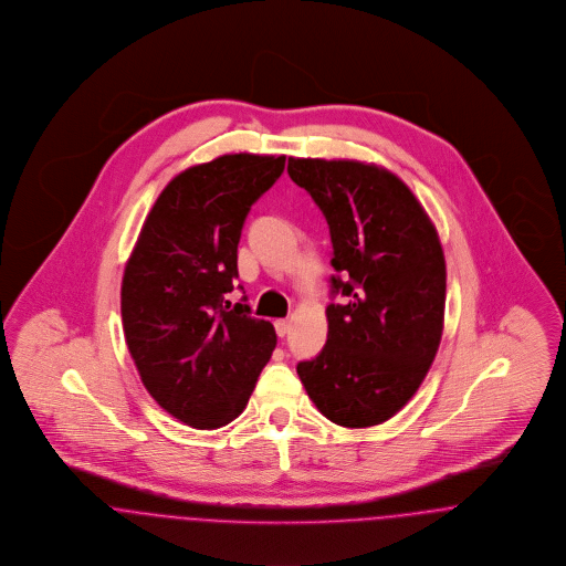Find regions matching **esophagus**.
<instances>
[{
	"instance_id": "esophagus-1",
	"label": "esophagus",
	"mask_w": 566,
	"mask_h": 566,
	"mask_svg": "<svg viewBox=\"0 0 566 566\" xmlns=\"http://www.w3.org/2000/svg\"><path fill=\"white\" fill-rule=\"evenodd\" d=\"M274 329H276V334L283 338V336L290 332V322H287V319H276V322H274Z\"/></svg>"
}]
</instances>
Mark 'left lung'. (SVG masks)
Listing matches in <instances>:
<instances>
[{"instance_id":"1","label":"left lung","mask_w":566,"mask_h":566,"mask_svg":"<svg viewBox=\"0 0 566 566\" xmlns=\"http://www.w3.org/2000/svg\"><path fill=\"white\" fill-rule=\"evenodd\" d=\"M287 172L322 209L332 296L322 354L297 377L324 416L368 428L396 416L437 356L446 319L443 247L413 191L375 164L290 157Z\"/></svg>"}]
</instances>
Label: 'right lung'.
Here are the masks:
<instances>
[{
  "instance_id": "obj_1",
  "label": "right lung",
  "mask_w": 566,
  "mask_h": 566,
  "mask_svg": "<svg viewBox=\"0 0 566 566\" xmlns=\"http://www.w3.org/2000/svg\"><path fill=\"white\" fill-rule=\"evenodd\" d=\"M283 170L285 155L251 153L182 170L155 200L123 272L127 349L155 402L191 428L237 419L276 347L272 324L249 304L230 306L228 294L244 219Z\"/></svg>"
}]
</instances>
